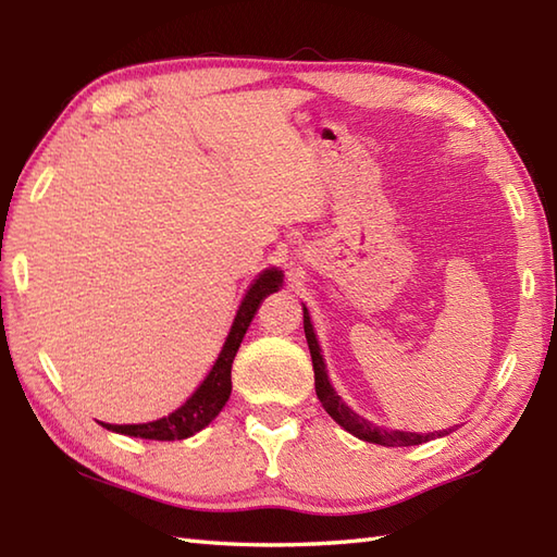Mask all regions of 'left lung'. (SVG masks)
I'll return each mask as SVG.
<instances>
[{
    "instance_id": "8db88e82",
    "label": "left lung",
    "mask_w": 557,
    "mask_h": 557,
    "mask_svg": "<svg viewBox=\"0 0 557 557\" xmlns=\"http://www.w3.org/2000/svg\"><path fill=\"white\" fill-rule=\"evenodd\" d=\"M304 333H306V342H309V349H311V359H313V373H315V395L321 399V405L325 407V411L333 417L342 429L349 431L351 435L361 437L366 443H377V445H387V447H407V445H419L431 441L435 435H445V433H405V431H385V429H377L371 421L361 419L357 411H351L342 397L335 393L333 385L327 381V373H325V363L321 357V347H318V339L313 333V325H311V318L309 311L304 309Z\"/></svg>"
}]
</instances>
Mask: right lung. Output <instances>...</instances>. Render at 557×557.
<instances>
[{"instance_id": "right-lung-1", "label": "right lung", "mask_w": 557, "mask_h": 557, "mask_svg": "<svg viewBox=\"0 0 557 557\" xmlns=\"http://www.w3.org/2000/svg\"><path fill=\"white\" fill-rule=\"evenodd\" d=\"M282 285V272L280 270H265L260 275L251 289L246 292V297L236 311L234 325L227 335V342L220 351V357L212 366V371L196 393L188 397L184 405L172 411L170 417L158 419L152 423H136V425H112V423H102L108 431L114 433H124V435H134V437H146V441H184V437L198 433L200 429L218 417L222 407L227 405L230 393H232V363L236 351H239L242 339L246 335L248 325H251L258 304L263 301L268 294L277 292Z\"/></svg>"}]
</instances>
